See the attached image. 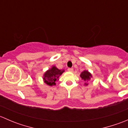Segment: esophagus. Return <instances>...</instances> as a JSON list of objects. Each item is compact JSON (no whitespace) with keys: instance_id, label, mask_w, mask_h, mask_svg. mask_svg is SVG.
<instances>
[{"instance_id":"esophagus-1","label":"esophagus","mask_w":128,"mask_h":128,"mask_svg":"<svg viewBox=\"0 0 128 128\" xmlns=\"http://www.w3.org/2000/svg\"><path fill=\"white\" fill-rule=\"evenodd\" d=\"M68 71H69V72H73V70H74V69H72V68H69V69H68Z\"/></svg>"}]
</instances>
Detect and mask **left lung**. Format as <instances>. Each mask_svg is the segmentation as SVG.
<instances>
[{
	"instance_id": "8db88e82",
	"label": "left lung",
	"mask_w": 128,
	"mask_h": 128,
	"mask_svg": "<svg viewBox=\"0 0 128 128\" xmlns=\"http://www.w3.org/2000/svg\"><path fill=\"white\" fill-rule=\"evenodd\" d=\"M80 77L82 78V80H84V81H86V82H88V80H90L91 79V78L92 77V75L91 74L90 72H89L88 70H84L82 73L80 75ZM85 85L86 86H88V84L85 83Z\"/></svg>"
}]
</instances>
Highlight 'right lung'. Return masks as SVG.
<instances>
[{
    "label": "right lung",
    "instance_id": "obj_1",
    "mask_svg": "<svg viewBox=\"0 0 128 128\" xmlns=\"http://www.w3.org/2000/svg\"><path fill=\"white\" fill-rule=\"evenodd\" d=\"M65 70H60L58 69L56 66H52V68L45 72L43 75V80L46 84L50 86H53L56 85V82L59 80V76Z\"/></svg>",
    "mask_w": 128,
    "mask_h": 128
}]
</instances>
